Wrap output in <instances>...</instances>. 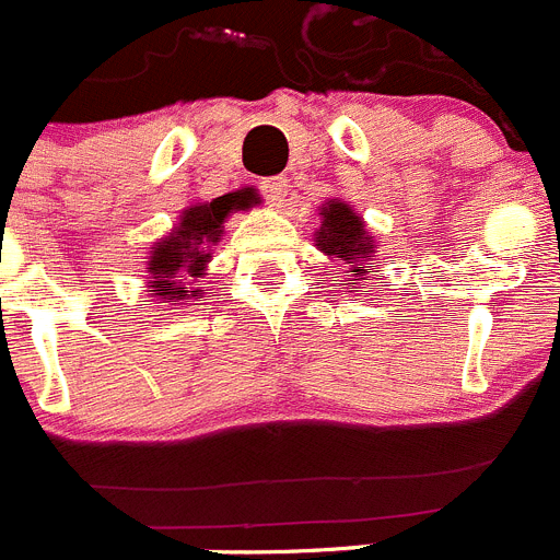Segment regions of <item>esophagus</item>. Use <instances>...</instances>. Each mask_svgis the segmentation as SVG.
Segmentation results:
<instances>
[{
	"instance_id": "34e87169",
	"label": "esophagus",
	"mask_w": 560,
	"mask_h": 560,
	"mask_svg": "<svg viewBox=\"0 0 560 560\" xmlns=\"http://www.w3.org/2000/svg\"><path fill=\"white\" fill-rule=\"evenodd\" d=\"M260 192H264L266 201L280 205L285 192H289V179H285V176H271V179H264L260 182Z\"/></svg>"
}]
</instances>
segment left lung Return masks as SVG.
<instances>
[{
    "label": "left lung",
    "mask_w": 560,
    "mask_h": 560,
    "mask_svg": "<svg viewBox=\"0 0 560 560\" xmlns=\"http://www.w3.org/2000/svg\"><path fill=\"white\" fill-rule=\"evenodd\" d=\"M323 226H319V237H316V246L325 252V255L341 257L345 264H353V271L359 275V280H364V266H361V257H370L373 244H370L368 232L361 219L350 210L348 205L341 201H328V207H323Z\"/></svg>",
    "instance_id": "left-lung-1"
}]
</instances>
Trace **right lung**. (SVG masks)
<instances>
[{"label":"right lung","instance_id":"add662e5","mask_svg":"<svg viewBox=\"0 0 560 560\" xmlns=\"http://www.w3.org/2000/svg\"><path fill=\"white\" fill-rule=\"evenodd\" d=\"M235 207H241L235 192L219 196L210 205L190 207L182 215V226H176V232L153 249L151 260H148V269L153 275L151 289L165 296L167 303L185 300L187 291L179 289L176 277H199L205 271L210 249L221 241V224H224L226 212Z\"/></svg>","mask_w":560,"mask_h":560}]
</instances>
